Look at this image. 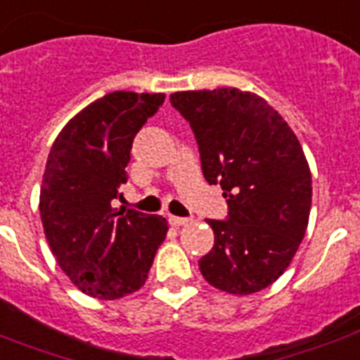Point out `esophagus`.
Returning a JSON list of instances; mask_svg holds the SVG:
<instances>
[{
  "mask_svg": "<svg viewBox=\"0 0 360 360\" xmlns=\"http://www.w3.org/2000/svg\"><path fill=\"white\" fill-rule=\"evenodd\" d=\"M191 223V219H183V217H174L169 215V224L172 226H185V224Z\"/></svg>",
  "mask_w": 360,
  "mask_h": 360,
  "instance_id": "obj_1",
  "label": "esophagus"
}]
</instances>
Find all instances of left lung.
Returning a JSON list of instances; mask_svg holds the SVG:
<instances>
[{
	"instance_id": "1",
	"label": "left lung",
	"mask_w": 360,
	"mask_h": 360,
	"mask_svg": "<svg viewBox=\"0 0 360 360\" xmlns=\"http://www.w3.org/2000/svg\"><path fill=\"white\" fill-rule=\"evenodd\" d=\"M172 105L191 122L204 177L221 185L229 221L207 224L215 245L200 259L210 285L245 296L289 268L308 229L311 172L283 117L253 92L186 90Z\"/></svg>"
}]
</instances>
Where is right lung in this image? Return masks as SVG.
Masks as SVG:
<instances>
[{
  "instance_id": "add662e5",
  "label": "right lung",
  "mask_w": 360,
  "mask_h": 360,
  "mask_svg": "<svg viewBox=\"0 0 360 360\" xmlns=\"http://www.w3.org/2000/svg\"><path fill=\"white\" fill-rule=\"evenodd\" d=\"M164 94L117 90L62 128L46 158L39 213L54 259L84 295L117 300L145 285L168 221L111 205L128 181L131 141Z\"/></svg>"
}]
</instances>
